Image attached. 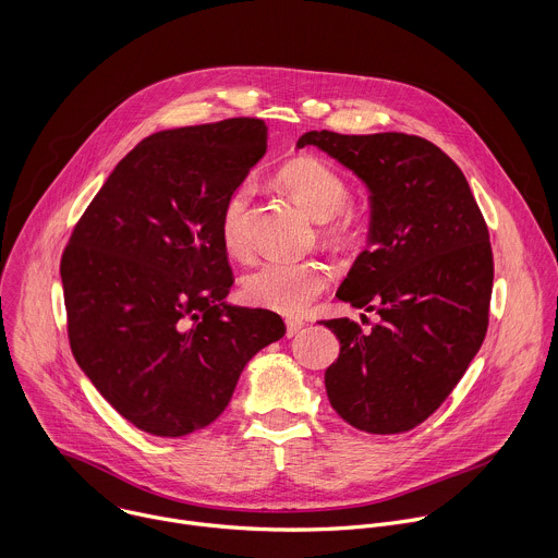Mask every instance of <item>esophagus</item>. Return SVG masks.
<instances>
[{"label": "esophagus", "instance_id": "1", "mask_svg": "<svg viewBox=\"0 0 558 558\" xmlns=\"http://www.w3.org/2000/svg\"><path fill=\"white\" fill-rule=\"evenodd\" d=\"M302 327H304L302 320H287V338L298 336L302 331Z\"/></svg>", "mask_w": 558, "mask_h": 558}]
</instances>
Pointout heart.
Listing matches in <instances>:
<instances>
[{
    "label": "heart",
    "mask_w": 558,
    "mask_h": 558,
    "mask_svg": "<svg viewBox=\"0 0 558 558\" xmlns=\"http://www.w3.org/2000/svg\"><path fill=\"white\" fill-rule=\"evenodd\" d=\"M278 183L315 218L325 220L329 241L347 245L360 233L357 216L347 207L349 185L342 174L315 156H298L278 170ZM250 187H235L220 211V243L233 258L250 256L247 235ZM331 271L320 260L269 258L243 278V295L250 304L282 315H300L320 295Z\"/></svg>",
    "instance_id": "b5f03b06"
}]
</instances>
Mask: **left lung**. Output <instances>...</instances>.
<instances>
[{
	"label": "left lung",
	"mask_w": 558,
	"mask_h": 558,
	"mask_svg": "<svg viewBox=\"0 0 558 558\" xmlns=\"http://www.w3.org/2000/svg\"><path fill=\"white\" fill-rule=\"evenodd\" d=\"M315 145L349 168L371 201L368 250L338 289L351 306L377 311L362 331L327 320L340 355L325 373L329 402L373 435L407 433L428 420L463 377L488 331L493 250L463 172L422 136L311 130Z\"/></svg>",
	"instance_id": "8db88e82"
}]
</instances>
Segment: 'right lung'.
Instances as JSON below:
<instances>
[{
	"label": "right lung",
	"mask_w": 558,
	"mask_h": 558,
	"mask_svg": "<svg viewBox=\"0 0 558 558\" xmlns=\"http://www.w3.org/2000/svg\"><path fill=\"white\" fill-rule=\"evenodd\" d=\"M267 151L260 119L143 138L76 222L61 256L70 349L138 430L183 437L229 404L247 362L284 336L280 315L225 302V198Z\"/></svg>",
	"instance_id": "add662e5"
}]
</instances>
